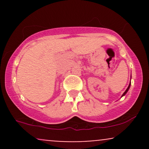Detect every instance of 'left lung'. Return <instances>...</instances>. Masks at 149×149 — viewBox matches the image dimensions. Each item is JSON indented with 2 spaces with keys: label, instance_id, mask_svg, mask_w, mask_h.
<instances>
[{
  "label": "left lung",
  "instance_id": "obj_1",
  "mask_svg": "<svg viewBox=\"0 0 149 149\" xmlns=\"http://www.w3.org/2000/svg\"><path fill=\"white\" fill-rule=\"evenodd\" d=\"M130 85H131V81L130 82V84H129V85H128V87H127V89H126V90H125V91L124 92V93L123 94V95H122V97H123V96H125V95H126V93H127V92H128V90H129V89H130Z\"/></svg>",
  "mask_w": 149,
  "mask_h": 149
}]
</instances>
